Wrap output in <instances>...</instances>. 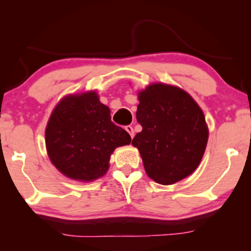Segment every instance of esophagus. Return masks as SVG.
Returning <instances> with one entry per match:
<instances>
[{
  "mask_svg": "<svg viewBox=\"0 0 251 251\" xmlns=\"http://www.w3.org/2000/svg\"><path fill=\"white\" fill-rule=\"evenodd\" d=\"M126 132L129 133L130 135V137H131V138H133V136H135V131H133V128L131 126H126Z\"/></svg>",
  "mask_w": 251,
  "mask_h": 251,
  "instance_id": "esophagus-1",
  "label": "esophagus"
}]
</instances>
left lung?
<instances>
[{
  "mask_svg": "<svg viewBox=\"0 0 251 251\" xmlns=\"http://www.w3.org/2000/svg\"><path fill=\"white\" fill-rule=\"evenodd\" d=\"M136 118L143 130L132 139L151 179L177 183L200 164L209 130L203 112L190 94L166 83H152L138 92Z\"/></svg>",
  "mask_w": 251,
  "mask_h": 251,
  "instance_id": "8db88e82",
  "label": "left lung"
}]
</instances>
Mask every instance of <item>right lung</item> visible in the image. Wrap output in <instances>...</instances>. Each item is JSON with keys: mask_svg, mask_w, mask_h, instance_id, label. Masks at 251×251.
I'll return each mask as SVG.
<instances>
[{"mask_svg": "<svg viewBox=\"0 0 251 251\" xmlns=\"http://www.w3.org/2000/svg\"><path fill=\"white\" fill-rule=\"evenodd\" d=\"M130 142L129 133L111 121V111L94 90L60 99L46 128L51 163L64 176L84 183L104 176L114 150Z\"/></svg>", "mask_w": 251, "mask_h": 251, "instance_id": "1", "label": "right lung"}]
</instances>
